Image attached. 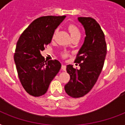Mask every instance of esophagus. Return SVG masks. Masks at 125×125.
Here are the masks:
<instances>
[{
  "instance_id": "1",
  "label": "esophagus",
  "mask_w": 125,
  "mask_h": 125,
  "mask_svg": "<svg viewBox=\"0 0 125 125\" xmlns=\"http://www.w3.org/2000/svg\"><path fill=\"white\" fill-rule=\"evenodd\" d=\"M62 69L63 71L66 70V66H65V65H62Z\"/></svg>"
}]
</instances>
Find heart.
Returning a JSON list of instances; mask_svg holds the SVG:
<instances>
[{"label":"heart","mask_w":125,"mask_h":125,"mask_svg":"<svg viewBox=\"0 0 125 125\" xmlns=\"http://www.w3.org/2000/svg\"><path fill=\"white\" fill-rule=\"evenodd\" d=\"M68 30H69V33H70L71 38L75 36H80V30H79L78 28L76 26V25H75V24H69L68 26ZM56 33V30L55 31L54 34H53V36H52L53 38H54ZM62 55L63 58H67V57L68 56V54H67V52H63Z\"/></svg>","instance_id":"heart-1"}]
</instances>
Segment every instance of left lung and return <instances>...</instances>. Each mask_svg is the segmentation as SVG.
I'll list each match as a JSON object with an SVG mask.
<instances>
[{"instance_id":"obj_1","label":"left lung","mask_w":125,"mask_h":125,"mask_svg":"<svg viewBox=\"0 0 125 125\" xmlns=\"http://www.w3.org/2000/svg\"><path fill=\"white\" fill-rule=\"evenodd\" d=\"M85 29L83 44L76 55L74 62L80 69L67 65L70 80L65 85V91L70 97L79 98L91 90L101 74L107 53L104 32L99 24L91 17H78Z\"/></svg>"}]
</instances>
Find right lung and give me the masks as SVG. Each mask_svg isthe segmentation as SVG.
I'll return each mask as SVG.
<instances>
[{"label":"right lung","instance_id":"add662e5","mask_svg":"<svg viewBox=\"0 0 125 125\" xmlns=\"http://www.w3.org/2000/svg\"><path fill=\"white\" fill-rule=\"evenodd\" d=\"M65 16H43L36 19L19 38L14 60L20 82L34 97L47 92L51 81L60 69L59 61H45L41 51L51 42L53 34Z\"/></svg>","mask_w":125,"mask_h":125}]
</instances>
